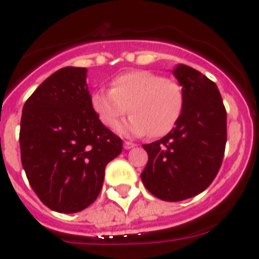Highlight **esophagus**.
Wrapping results in <instances>:
<instances>
[{
    "instance_id": "34e87169",
    "label": "esophagus",
    "mask_w": 259,
    "mask_h": 259,
    "mask_svg": "<svg viewBox=\"0 0 259 259\" xmlns=\"http://www.w3.org/2000/svg\"><path fill=\"white\" fill-rule=\"evenodd\" d=\"M135 146H136V144L132 143V141H124V149H132Z\"/></svg>"
}]
</instances>
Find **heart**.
Wrapping results in <instances>:
<instances>
[{
	"instance_id": "obj_1",
	"label": "heart",
	"mask_w": 259,
	"mask_h": 259,
	"mask_svg": "<svg viewBox=\"0 0 259 259\" xmlns=\"http://www.w3.org/2000/svg\"><path fill=\"white\" fill-rule=\"evenodd\" d=\"M91 105L102 124L113 127L128 110L132 115L118 124L123 135H167L179 122L184 107V91L178 81L152 71L135 70L118 75L111 89H96Z\"/></svg>"
}]
</instances>
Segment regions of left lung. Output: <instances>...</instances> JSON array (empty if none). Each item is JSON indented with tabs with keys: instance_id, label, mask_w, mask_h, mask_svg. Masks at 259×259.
I'll list each match as a JSON object with an SVG mask.
<instances>
[{
	"instance_id": "1",
	"label": "left lung",
	"mask_w": 259,
	"mask_h": 259,
	"mask_svg": "<svg viewBox=\"0 0 259 259\" xmlns=\"http://www.w3.org/2000/svg\"><path fill=\"white\" fill-rule=\"evenodd\" d=\"M184 91L179 122L161 140L143 145L149 159L141 172L146 189L163 201L194 197L212 183L223 161L227 113L218 87L185 65L172 70Z\"/></svg>"
}]
</instances>
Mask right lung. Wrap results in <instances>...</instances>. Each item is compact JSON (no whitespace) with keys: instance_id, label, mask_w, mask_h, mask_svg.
Returning a JSON list of instances; mask_svg holds the SVG:
<instances>
[{"instance_id":"obj_1","label":"right lung","mask_w":259,"mask_h":259,"mask_svg":"<svg viewBox=\"0 0 259 259\" xmlns=\"http://www.w3.org/2000/svg\"><path fill=\"white\" fill-rule=\"evenodd\" d=\"M19 143L32 189L49 209L65 214L95 202L105 167L123 148L91 105L87 68L71 66L50 75L27 100Z\"/></svg>"}]
</instances>
